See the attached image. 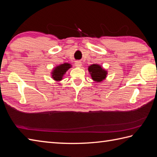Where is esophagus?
<instances>
[{"label":"esophagus","instance_id":"obj_1","mask_svg":"<svg viewBox=\"0 0 157 157\" xmlns=\"http://www.w3.org/2000/svg\"><path fill=\"white\" fill-rule=\"evenodd\" d=\"M75 66L78 67H81L82 65V62L80 61H76L75 62Z\"/></svg>","mask_w":157,"mask_h":157}]
</instances>
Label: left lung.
<instances>
[{
	"label": "left lung",
	"instance_id": "1",
	"mask_svg": "<svg viewBox=\"0 0 157 157\" xmlns=\"http://www.w3.org/2000/svg\"><path fill=\"white\" fill-rule=\"evenodd\" d=\"M88 71L94 81L102 82L107 75V71L98 64H92L88 67Z\"/></svg>",
	"mask_w": 157,
	"mask_h": 157
}]
</instances>
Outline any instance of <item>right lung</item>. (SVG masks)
<instances>
[{
    "label": "right lung",
    "instance_id": "add662e5",
    "mask_svg": "<svg viewBox=\"0 0 157 157\" xmlns=\"http://www.w3.org/2000/svg\"><path fill=\"white\" fill-rule=\"evenodd\" d=\"M71 64L67 63H65L59 65H57V66L55 67L52 71V78L54 80H56V81H61V80L63 79V77L65 73H66V71L69 69L71 68Z\"/></svg>",
    "mask_w": 157,
    "mask_h": 157
}]
</instances>
